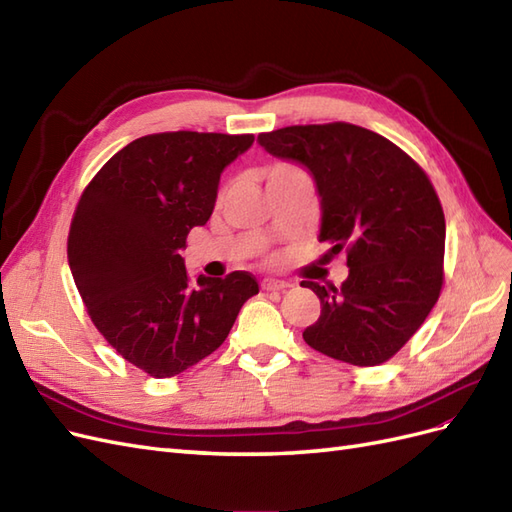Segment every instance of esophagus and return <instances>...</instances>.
Returning a JSON list of instances; mask_svg holds the SVG:
<instances>
[{"mask_svg": "<svg viewBox=\"0 0 512 512\" xmlns=\"http://www.w3.org/2000/svg\"><path fill=\"white\" fill-rule=\"evenodd\" d=\"M260 286H262V290H284L290 284L284 280H275V277H265V280L260 282Z\"/></svg>", "mask_w": 512, "mask_h": 512, "instance_id": "esophagus-1", "label": "esophagus"}]
</instances>
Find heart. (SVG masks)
Returning a JSON list of instances; mask_svg holds the SVG:
<instances>
[{
    "label": "heart",
    "instance_id": "b5f03b06",
    "mask_svg": "<svg viewBox=\"0 0 512 512\" xmlns=\"http://www.w3.org/2000/svg\"><path fill=\"white\" fill-rule=\"evenodd\" d=\"M290 170H294V166H290V164H273V166L267 170V177L273 179V177H277V175L290 173Z\"/></svg>",
    "mask_w": 512,
    "mask_h": 512
}]
</instances>
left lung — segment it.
<instances>
[{"label": "left lung", "instance_id": "8db88e82", "mask_svg": "<svg viewBox=\"0 0 512 512\" xmlns=\"http://www.w3.org/2000/svg\"><path fill=\"white\" fill-rule=\"evenodd\" d=\"M271 156L303 164L320 194V241L346 250V282L312 288L320 318L307 346L359 367L389 361L436 305L444 284L446 222L425 170L389 138L352 123L258 134Z\"/></svg>", "mask_w": 512, "mask_h": 512}]
</instances>
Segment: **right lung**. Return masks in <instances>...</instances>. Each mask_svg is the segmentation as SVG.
<instances>
[{"instance_id": "add662e5", "label": "right lung", "mask_w": 512, "mask_h": 512, "mask_svg": "<svg viewBox=\"0 0 512 512\" xmlns=\"http://www.w3.org/2000/svg\"><path fill=\"white\" fill-rule=\"evenodd\" d=\"M252 143L254 134L141 136L98 170L74 209L68 262L87 314L153 378H173L218 350L258 294L247 271L192 282L179 254L211 218L222 170Z\"/></svg>"}]
</instances>
